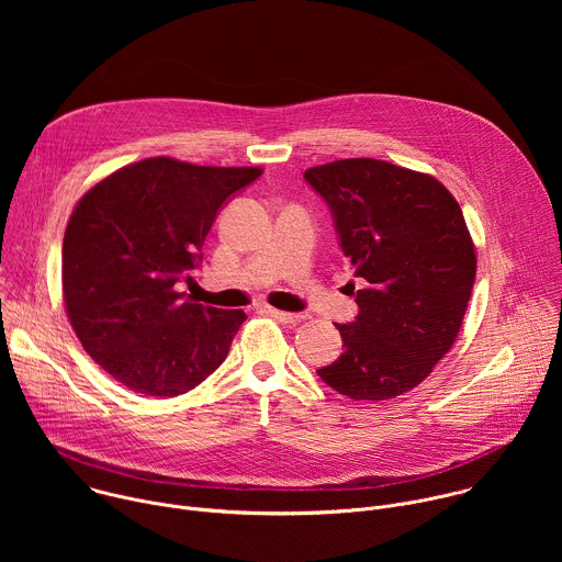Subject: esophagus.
I'll return each mask as SVG.
<instances>
[{"label": "esophagus", "instance_id": "obj_1", "mask_svg": "<svg viewBox=\"0 0 562 562\" xmlns=\"http://www.w3.org/2000/svg\"><path fill=\"white\" fill-rule=\"evenodd\" d=\"M265 311H267L271 317L280 319V323H284V325H297V323H302V319H306L304 313H286V311H280V308H273V306H267Z\"/></svg>", "mask_w": 562, "mask_h": 562}]
</instances>
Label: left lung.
<instances>
[{"mask_svg": "<svg viewBox=\"0 0 562 562\" xmlns=\"http://www.w3.org/2000/svg\"><path fill=\"white\" fill-rule=\"evenodd\" d=\"M304 180L327 202L358 278L347 284L358 315L336 323L345 351L317 375L351 400L403 395L462 325L475 278L462 211L436 178L371 157L313 167Z\"/></svg>", "mask_w": 562, "mask_h": 562, "instance_id": "8db88e82", "label": "left lung"}]
</instances>
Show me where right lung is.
<instances>
[{
  "mask_svg": "<svg viewBox=\"0 0 562 562\" xmlns=\"http://www.w3.org/2000/svg\"><path fill=\"white\" fill-rule=\"evenodd\" d=\"M260 176L150 157L77 202L61 247L66 313L120 384L173 397L224 362L245 311L204 306L178 289L200 267L217 211Z\"/></svg>",
  "mask_w": 562,
  "mask_h": 562,
  "instance_id": "obj_1",
  "label": "right lung"
}]
</instances>
